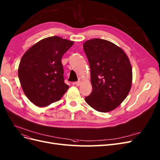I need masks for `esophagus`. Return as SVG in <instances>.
Masks as SVG:
<instances>
[{"instance_id": "esophagus-1", "label": "esophagus", "mask_w": 160, "mask_h": 160, "mask_svg": "<svg viewBox=\"0 0 160 160\" xmlns=\"http://www.w3.org/2000/svg\"><path fill=\"white\" fill-rule=\"evenodd\" d=\"M81 81L79 80V81H78L73 82V85H76V86H79V85H81Z\"/></svg>"}]
</instances>
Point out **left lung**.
Returning <instances> with one entry per match:
<instances>
[{"mask_svg": "<svg viewBox=\"0 0 160 160\" xmlns=\"http://www.w3.org/2000/svg\"><path fill=\"white\" fill-rule=\"evenodd\" d=\"M89 61L92 90L86 102L101 112L119 106L130 90L132 71L122 49L102 39L87 40L83 45Z\"/></svg>", "mask_w": 160, "mask_h": 160, "instance_id": "obj_1", "label": "left lung"}]
</instances>
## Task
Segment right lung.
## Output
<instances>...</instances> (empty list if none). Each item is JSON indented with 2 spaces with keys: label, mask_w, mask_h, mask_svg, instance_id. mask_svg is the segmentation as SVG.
<instances>
[{
  "label": "right lung",
  "mask_w": 160,
  "mask_h": 160,
  "mask_svg": "<svg viewBox=\"0 0 160 160\" xmlns=\"http://www.w3.org/2000/svg\"><path fill=\"white\" fill-rule=\"evenodd\" d=\"M73 42L58 37L36 43L22 58L18 78L28 98L38 107L59 101L69 86L64 82L62 58Z\"/></svg>",
  "instance_id": "right-lung-1"
}]
</instances>
